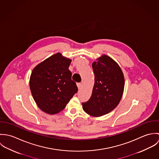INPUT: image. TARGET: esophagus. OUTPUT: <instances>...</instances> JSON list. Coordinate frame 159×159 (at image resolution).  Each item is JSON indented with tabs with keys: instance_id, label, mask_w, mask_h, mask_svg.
Returning <instances> with one entry per match:
<instances>
[{
	"instance_id": "esophagus-1",
	"label": "esophagus",
	"mask_w": 159,
	"mask_h": 159,
	"mask_svg": "<svg viewBox=\"0 0 159 159\" xmlns=\"http://www.w3.org/2000/svg\"><path fill=\"white\" fill-rule=\"evenodd\" d=\"M76 85H77V87H78V88L79 89H81V86H82L81 84L80 83H78L76 84Z\"/></svg>"
}]
</instances>
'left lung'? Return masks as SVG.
<instances>
[{"instance_id":"left-lung-1","label":"left lung","mask_w":159,"mask_h":159,"mask_svg":"<svg viewBox=\"0 0 159 159\" xmlns=\"http://www.w3.org/2000/svg\"><path fill=\"white\" fill-rule=\"evenodd\" d=\"M92 63L95 83L90 99L83 103V109L93 117L109 113L118 105L122 97L125 80L118 64L107 55Z\"/></svg>"}]
</instances>
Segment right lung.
Returning a JSON list of instances; mask_svg holds the SVG:
<instances>
[{
  "mask_svg": "<svg viewBox=\"0 0 159 159\" xmlns=\"http://www.w3.org/2000/svg\"><path fill=\"white\" fill-rule=\"evenodd\" d=\"M71 60L57 52L33 69L29 80L32 97L39 108L49 114L63 110L77 92L68 70Z\"/></svg>",
  "mask_w": 159,
  "mask_h": 159,
  "instance_id": "1",
  "label": "right lung"
}]
</instances>
